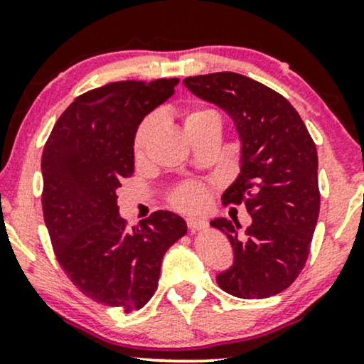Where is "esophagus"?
Listing matches in <instances>:
<instances>
[{
    "instance_id": "34e87169",
    "label": "esophagus",
    "mask_w": 364,
    "mask_h": 364,
    "mask_svg": "<svg viewBox=\"0 0 364 364\" xmlns=\"http://www.w3.org/2000/svg\"><path fill=\"white\" fill-rule=\"evenodd\" d=\"M186 223H188V229H190L191 232L203 231V229H207V225H208L207 220L202 219V217H190Z\"/></svg>"
}]
</instances>
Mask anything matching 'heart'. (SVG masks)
Returning a JSON list of instances; mask_svg holds the SVG:
<instances>
[{"label": "heart", "mask_w": 364, "mask_h": 364, "mask_svg": "<svg viewBox=\"0 0 364 364\" xmlns=\"http://www.w3.org/2000/svg\"><path fill=\"white\" fill-rule=\"evenodd\" d=\"M200 119H212L215 123H219V116L215 114L212 109H205V107H198V109L190 111L185 116V128L190 123H195V121ZM154 127H156V119L147 118L141 121V124L136 129L135 140H133V150H135V156L140 157L144 154L145 147H147L150 135H152ZM171 205L178 210L183 212H195L200 210V208L205 207L208 195L207 188L202 185V183H185V185L178 186L176 190L171 193Z\"/></svg>", "instance_id": "obj_1"}]
</instances>
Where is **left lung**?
Instances as JSON below:
<instances>
[{"mask_svg": "<svg viewBox=\"0 0 364 364\" xmlns=\"http://www.w3.org/2000/svg\"><path fill=\"white\" fill-rule=\"evenodd\" d=\"M183 83L228 112L241 140L240 176L223 202H243L252 224L240 231L237 220L220 217L210 223L235 252V263L217 275V284L243 299L279 294L301 274L318 220L315 141L291 102L253 78L219 72Z\"/></svg>", "mask_w": 364, "mask_h": 364, "instance_id": "8db88e82", "label": "left lung"}]
</instances>
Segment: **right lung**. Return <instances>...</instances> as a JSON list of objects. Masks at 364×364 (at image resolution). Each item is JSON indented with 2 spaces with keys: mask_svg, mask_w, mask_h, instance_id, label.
<instances>
[{
  "mask_svg": "<svg viewBox=\"0 0 364 364\" xmlns=\"http://www.w3.org/2000/svg\"><path fill=\"white\" fill-rule=\"evenodd\" d=\"M179 78L112 82L78 95L44 145V223L61 269L94 301L124 313L157 289L162 257L186 235L185 219L157 210L129 232L116 190L135 169L141 119L174 94Z\"/></svg>",
  "mask_w": 364,
  "mask_h": 364,
  "instance_id": "1",
  "label": "right lung"
}]
</instances>
